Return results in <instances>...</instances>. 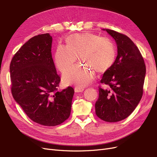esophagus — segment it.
<instances>
[{"mask_svg":"<svg viewBox=\"0 0 157 157\" xmlns=\"http://www.w3.org/2000/svg\"><path fill=\"white\" fill-rule=\"evenodd\" d=\"M75 92H81L84 91V88H80V87H75Z\"/></svg>","mask_w":157,"mask_h":157,"instance_id":"1","label":"esophagus"}]
</instances>
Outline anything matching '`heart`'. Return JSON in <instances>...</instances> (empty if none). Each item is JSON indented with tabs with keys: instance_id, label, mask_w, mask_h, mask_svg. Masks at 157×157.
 Returning <instances> with one entry per match:
<instances>
[{
	"instance_id": "b5f03b06",
	"label": "heart",
	"mask_w": 157,
	"mask_h": 157,
	"mask_svg": "<svg viewBox=\"0 0 157 157\" xmlns=\"http://www.w3.org/2000/svg\"><path fill=\"white\" fill-rule=\"evenodd\" d=\"M78 56L84 65L69 69L63 75L65 84L83 88L92 82L95 71L104 73L115 63L117 48L105 37L84 33L71 35L65 39V46L58 45L54 54L56 66L61 72L72 67Z\"/></svg>"
}]
</instances>
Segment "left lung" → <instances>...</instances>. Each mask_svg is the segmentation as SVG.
<instances>
[{
  "label": "left lung",
  "instance_id": "1",
  "mask_svg": "<svg viewBox=\"0 0 157 157\" xmlns=\"http://www.w3.org/2000/svg\"><path fill=\"white\" fill-rule=\"evenodd\" d=\"M102 30L115 40L117 56L114 65L103 73L101 82L109 87L99 88L95 109L101 120L115 122L127 118L139 104L146 67L139 49L129 37L113 30Z\"/></svg>",
  "mask_w": 157,
  "mask_h": 157
}]
</instances>
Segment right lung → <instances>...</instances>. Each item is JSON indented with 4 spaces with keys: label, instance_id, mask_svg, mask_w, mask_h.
<instances>
[{
    "label": "right lung",
    "instance_id": "obj_1",
    "mask_svg": "<svg viewBox=\"0 0 157 157\" xmlns=\"http://www.w3.org/2000/svg\"><path fill=\"white\" fill-rule=\"evenodd\" d=\"M49 33L33 36L13 56L10 65L12 94L29 118L54 126L69 117L74 89L58 91L59 76L52 56Z\"/></svg>",
    "mask_w": 157,
    "mask_h": 157
}]
</instances>
